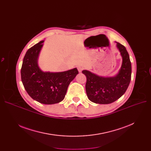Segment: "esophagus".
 <instances>
[{"instance_id":"esophagus-1","label":"esophagus","mask_w":151,"mask_h":151,"mask_svg":"<svg viewBox=\"0 0 151 151\" xmlns=\"http://www.w3.org/2000/svg\"><path fill=\"white\" fill-rule=\"evenodd\" d=\"M78 70L79 72L81 73V71L83 70V68L82 67H81V66H78Z\"/></svg>"}]
</instances>
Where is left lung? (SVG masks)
I'll list each match as a JSON object with an SVG mask.
<instances>
[{
    "label": "left lung",
    "mask_w": 151,
    "mask_h": 151,
    "mask_svg": "<svg viewBox=\"0 0 151 151\" xmlns=\"http://www.w3.org/2000/svg\"><path fill=\"white\" fill-rule=\"evenodd\" d=\"M116 46L122 58L121 67L114 76H99L88 70H83L86 76V91L88 99L99 104H109L119 99L125 92L131 80L132 65L129 53L118 42Z\"/></svg>",
    "instance_id": "8db88e82"
}]
</instances>
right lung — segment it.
Instances as JSON below:
<instances>
[{
  "instance_id": "obj_1",
  "label": "right lung",
  "mask_w": 151,
  "mask_h": 151,
  "mask_svg": "<svg viewBox=\"0 0 151 151\" xmlns=\"http://www.w3.org/2000/svg\"><path fill=\"white\" fill-rule=\"evenodd\" d=\"M44 40L31 47L23 59L21 81L31 98L46 105L60 102L65 98L68 87L78 74L76 68L62 72L43 71L38 60Z\"/></svg>"
}]
</instances>
